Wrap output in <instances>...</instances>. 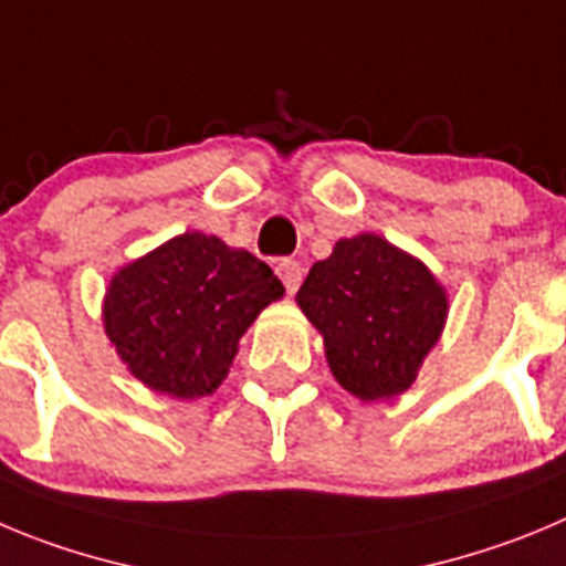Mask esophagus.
I'll return each instance as SVG.
<instances>
[{
	"label": "esophagus",
	"mask_w": 566,
	"mask_h": 566,
	"mask_svg": "<svg viewBox=\"0 0 566 566\" xmlns=\"http://www.w3.org/2000/svg\"><path fill=\"white\" fill-rule=\"evenodd\" d=\"M276 273H279V279H282V282H284V287H287L290 295H293L295 290H298L301 276H304L301 265H298V262H293V259H282V262H279V265H276Z\"/></svg>",
	"instance_id": "1"
}]
</instances>
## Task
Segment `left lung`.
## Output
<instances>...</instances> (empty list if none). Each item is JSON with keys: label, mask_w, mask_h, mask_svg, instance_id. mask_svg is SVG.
<instances>
[{"label": "left lung", "mask_w": 566, "mask_h": 566, "mask_svg": "<svg viewBox=\"0 0 566 566\" xmlns=\"http://www.w3.org/2000/svg\"><path fill=\"white\" fill-rule=\"evenodd\" d=\"M295 301L324 337L332 377L363 402L394 399L416 382L450 313L430 268L368 231L337 240Z\"/></svg>", "instance_id": "left-lung-1"}]
</instances>
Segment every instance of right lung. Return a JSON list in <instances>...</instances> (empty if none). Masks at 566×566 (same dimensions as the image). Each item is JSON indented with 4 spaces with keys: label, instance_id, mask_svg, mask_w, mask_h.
<instances>
[{
    "label": "right lung",
    "instance_id": "obj_1",
    "mask_svg": "<svg viewBox=\"0 0 566 566\" xmlns=\"http://www.w3.org/2000/svg\"><path fill=\"white\" fill-rule=\"evenodd\" d=\"M282 295L284 284L253 253L184 231L111 276L103 326L145 388L200 399L223 385L240 337Z\"/></svg>",
    "mask_w": 566,
    "mask_h": 566
}]
</instances>
